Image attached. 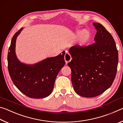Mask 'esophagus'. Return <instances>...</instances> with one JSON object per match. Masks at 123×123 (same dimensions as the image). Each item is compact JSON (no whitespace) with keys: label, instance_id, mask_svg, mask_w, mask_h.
<instances>
[{"label":"esophagus","instance_id":"obj_1","mask_svg":"<svg viewBox=\"0 0 123 123\" xmlns=\"http://www.w3.org/2000/svg\"><path fill=\"white\" fill-rule=\"evenodd\" d=\"M72 60V57L70 56V54L68 53H66L64 55V60H65L66 63L67 64L68 62H69Z\"/></svg>","mask_w":123,"mask_h":123}]
</instances>
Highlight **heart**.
I'll use <instances>...</instances> for the list:
<instances>
[{
  "instance_id": "b5f03b06",
  "label": "heart",
  "mask_w": 123,
  "mask_h": 123,
  "mask_svg": "<svg viewBox=\"0 0 123 123\" xmlns=\"http://www.w3.org/2000/svg\"><path fill=\"white\" fill-rule=\"evenodd\" d=\"M76 36H79L78 44L80 47H84L90 41L91 34L89 31L83 29H77L75 32Z\"/></svg>"
}]
</instances>
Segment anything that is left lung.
<instances>
[{
	"mask_svg": "<svg viewBox=\"0 0 123 123\" xmlns=\"http://www.w3.org/2000/svg\"><path fill=\"white\" fill-rule=\"evenodd\" d=\"M93 25L97 29L95 43L85 47H70L72 60L68 63L75 92L87 98L97 97L111 87L118 63L113 37L101 24L93 22Z\"/></svg>",
	"mask_w": 123,
	"mask_h": 123,
	"instance_id": "obj_1",
	"label": "left lung"
}]
</instances>
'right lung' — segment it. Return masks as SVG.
<instances>
[{
  "label": "right lung",
  "mask_w": 123,
  "mask_h": 123,
  "mask_svg": "<svg viewBox=\"0 0 123 123\" xmlns=\"http://www.w3.org/2000/svg\"><path fill=\"white\" fill-rule=\"evenodd\" d=\"M23 29L14 35L9 49L7 62L10 77L17 88L27 97L35 99L47 97L52 93L57 74L65 64V51L34 64L22 62L16 55V42Z\"/></svg>",
  "instance_id": "right-lung-1"
}]
</instances>
